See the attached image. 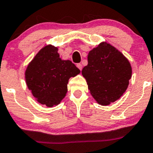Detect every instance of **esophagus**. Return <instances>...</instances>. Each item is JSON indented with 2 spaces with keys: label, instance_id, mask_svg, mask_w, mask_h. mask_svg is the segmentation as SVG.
<instances>
[{
  "label": "esophagus",
  "instance_id": "obj_1",
  "mask_svg": "<svg viewBox=\"0 0 153 153\" xmlns=\"http://www.w3.org/2000/svg\"><path fill=\"white\" fill-rule=\"evenodd\" d=\"M77 67L80 69V71H82V64H80V63L77 64Z\"/></svg>",
  "mask_w": 153,
  "mask_h": 153
}]
</instances>
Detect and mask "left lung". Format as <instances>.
<instances>
[{
    "label": "left lung",
    "instance_id": "1",
    "mask_svg": "<svg viewBox=\"0 0 153 153\" xmlns=\"http://www.w3.org/2000/svg\"><path fill=\"white\" fill-rule=\"evenodd\" d=\"M82 75L91 95L99 104L108 105L123 95L132 76L128 59L107 42H102L89 51L88 65Z\"/></svg>",
    "mask_w": 153,
    "mask_h": 153
}]
</instances>
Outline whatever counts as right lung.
Instances as JSON below:
<instances>
[{
	"label": "right lung",
	"mask_w": 153,
	"mask_h": 153,
	"mask_svg": "<svg viewBox=\"0 0 153 153\" xmlns=\"http://www.w3.org/2000/svg\"><path fill=\"white\" fill-rule=\"evenodd\" d=\"M58 48L44 47L29 63L25 80L29 90L39 103L48 107L57 105L65 98L71 77L80 70L69 60H62Z\"/></svg>",
	"instance_id": "1"
}]
</instances>
